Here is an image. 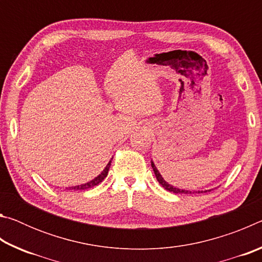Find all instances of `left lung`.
<instances>
[{
    "label": "left lung",
    "mask_w": 262,
    "mask_h": 262,
    "mask_svg": "<svg viewBox=\"0 0 262 262\" xmlns=\"http://www.w3.org/2000/svg\"><path fill=\"white\" fill-rule=\"evenodd\" d=\"M151 166H152V170H154V172H155V176H156V178H157V180H158V183L161 184L164 188H165L166 190H168V192H172V193H176V194H193V192H190V190H185V189H179V188H177V187H173V186H171L170 184H167L165 180L163 179V177L161 176V173H159L158 172V170H157V167L155 166V164L151 162ZM207 192V190H206ZM208 192H210V189L208 190ZM198 193H200V192H198ZM202 193V192H201Z\"/></svg>",
    "instance_id": "8db88e82"
}]
</instances>
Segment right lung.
I'll use <instances>...</instances> for the list:
<instances>
[{
  "label": "right lung",
  "mask_w": 262,
  "mask_h": 262,
  "mask_svg": "<svg viewBox=\"0 0 262 262\" xmlns=\"http://www.w3.org/2000/svg\"><path fill=\"white\" fill-rule=\"evenodd\" d=\"M111 162H112V161H110V163L107 164V165H106L105 170H104L103 172H101V173H100L98 177H96V178H95L94 180L89 181V183H86V184H83V185H79V186H75V187H69V189H78V190H82V189H88V188L95 187V186L99 185V184L101 183V181H103V180L106 178V176H107V173H108V170H110V166H111Z\"/></svg>",
  "instance_id": "obj_1"
}]
</instances>
